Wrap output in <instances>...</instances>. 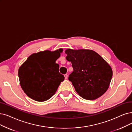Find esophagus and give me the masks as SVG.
<instances>
[{"label":"esophagus","mask_w":132,"mask_h":132,"mask_svg":"<svg viewBox=\"0 0 132 132\" xmlns=\"http://www.w3.org/2000/svg\"><path fill=\"white\" fill-rule=\"evenodd\" d=\"M64 77H65V79H67V78H68V75H67V74H65V75H64Z\"/></svg>","instance_id":"obj_1"}]
</instances>
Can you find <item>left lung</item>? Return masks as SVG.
Returning a JSON list of instances; mask_svg holds the SVG:
<instances>
[{
	"label": "left lung",
	"mask_w": 132,
	"mask_h": 132,
	"mask_svg": "<svg viewBox=\"0 0 132 132\" xmlns=\"http://www.w3.org/2000/svg\"><path fill=\"white\" fill-rule=\"evenodd\" d=\"M66 59L71 62L73 71L69 76L76 92L82 98L95 100L109 88L113 71L108 63L92 50L67 49Z\"/></svg>",
	"instance_id": "obj_1"
}]
</instances>
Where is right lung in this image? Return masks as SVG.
Returning <instances> with one entry per match:
<instances>
[{"mask_svg": "<svg viewBox=\"0 0 132 132\" xmlns=\"http://www.w3.org/2000/svg\"><path fill=\"white\" fill-rule=\"evenodd\" d=\"M62 49L45 50L31 55L18 70L20 86L27 95L36 101L43 102L55 94L64 77L59 72L56 61Z\"/></svg>", "mask_w": 132, "mask_h": 132, "instance_id": "add662e5", "label": "right lung"}]
</instances>
